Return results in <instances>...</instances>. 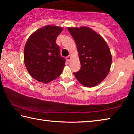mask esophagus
Instances as JSON below:
<instances>
[{
    "instance_id": "obj_1",
    "label": "esophagus",
    "mask_w": 134,
    "mask_h": 134,
    "mask_svg": "<svg viewBox=\"0 0 134 134\" xmlns=\"http://www.w3.org/2000/svg\"><path fill=\"white\" fill-rule=\"evenodd\" d=\"M66 58H67V60L68 61V62H70V61H71V55H69V56H67Z\"/></svg>"
}]
</instances>
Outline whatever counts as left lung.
<instances>
[{"label": "left lung", "mask_w": 134, "mask_h": 134, "mask_svg": "<svg viewBox=\"0 0 134 134\" xmlns=\"http://www.w3.org/2000/svg\"><path fill=\"white\" fill-rule=\"evenodd\" d=\"M77 45L80 70L73 72L81 85L93 87L102 81L110 71L112 55L103 38L86 26L68 28Z\"/></svg>", "instance_id": "obj_1"}]
</instances>
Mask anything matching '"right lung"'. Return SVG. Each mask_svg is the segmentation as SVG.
<instances>
[{
  "label": "right lung",
  "instance_id": "right-lung-1",
  "mask_svg": "<svg viewBox=\"0 0 134 134\" xmlns=\"http://www.w3.org/2000/svg\"><path fill=\"white\" fill-rule=\"evenodd\" d=\"M63 28L47 25L34 32L24 48V63L29 74L35 80L47 83L60 75L65 60L60 54L56 40Z\"/></svg>",
  "mask_w": 134,
  "mask_h": 134
}]
</instances>
